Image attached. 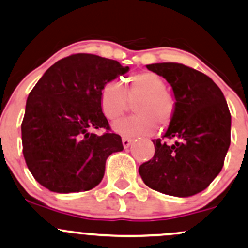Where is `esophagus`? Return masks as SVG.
<instances>
[{
    "label": "esophagus",
    "mask_w": 248,
    "mask_h": 248,
    "mask_svg": "<svg viewBox=\"0 0 248 248\" xmlns=\"http://www.w3.org/2000/svg\"><path fill=\"white\" fill-rule=\"evenodd\" d=\"M131 144H132V139H129V138H127V137L122 138V145H124V148L129 147V145Z\"/></svg>",
    "instance_id": "obj_1"
}]
</instances>
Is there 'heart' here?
I'll return each mask as SVG.
<instances>
[{"label":"heart","mask_w":248,"mask_h":248,"mask_svg":"<svg viewBox=\"0 0 248 248\" xmlns=\"http://www.w3.org/2000/svg\"><path fill=\"white\" fill-rule=\"evenodd\" d=\"M135 103L137 115L117 120L114 131L124 137L151 134L157 124L165 128L173 121L176 100L166 90V83L159 75L151 71L135 74L128 78L124 90L119 82L110 80L100 91V107L108 120H116Z\"/></svg>","instance_id":"1"}]
</instances>
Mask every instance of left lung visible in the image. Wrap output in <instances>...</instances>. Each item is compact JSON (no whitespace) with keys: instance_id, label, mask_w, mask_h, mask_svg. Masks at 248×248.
<instances>
[{"instance_id":"left-lung-1","label":"left lung","mask_w":248,"mask_h":248,"mask_svg":"<svg viewBox=\"0 0 248 248\" xmlns=\"http://www.w3.org/2000/svg\"><path fill=\"white\" fill-rule=\"evenodd\" d=\"M146 67L170 83L177 108L163 139L152 140L155 155L140 165V176L161 194H199L222 170L231 145V113L225 96L212 78L186 65L158 62ZM165 139L176 141L168 145Z\"/></svg>"}]
</instances>
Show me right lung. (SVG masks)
Wrapping results in <instances>:
<instances>
[{
    "label": "right lung",
    "mask_w": 248,
    "mask_h": 248,
    "mask_svg": "<svg viewBox=\"0 0 248 248\" xmlns=\"http://www.w3.org/2000/svg\"><path fill=\"white\" fill-rule=\"evenodd\" d=\"M113 59L77 53L52 65L30 93L21 124L22 152L38 183L59 194L100 184L106 160L124 150L100 107L107 82L126 74ZM104 129L103 135L91 132Z\"/></svg>",
    "instance_id": "add662e5"
}]
</instances>
